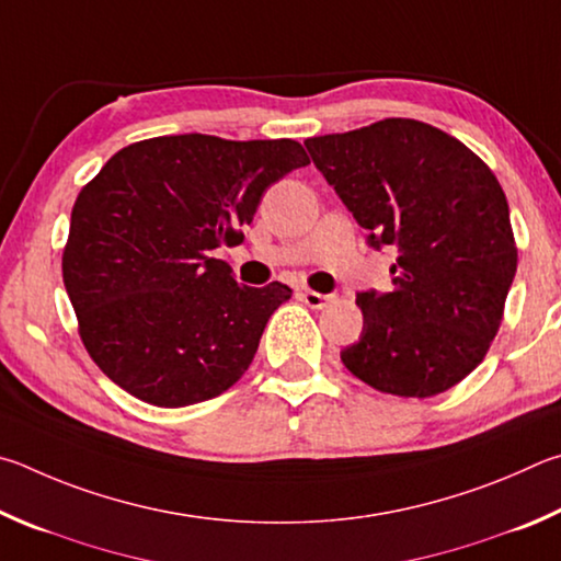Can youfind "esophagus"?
<instances>
[{
  "label": "esophagus",
  "instance_id": "34e87169",
  "mask_svg": "<svg viewBox=\"0 0 561 561\" xmlns=\"http://www.w3.org/2000/svg\"><path fill=\"white\" fill-rule=\"evenodd\" d=\"M300 298H302V302H306L308 308H312V310H322V308H328L332 300H335V296H330V293H318V290H302L300 293Z\"/></svg>",
  "mask_w": 561,
  "mask_h": 561
}]
</instances>
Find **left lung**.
Listing matches in <instances>:
<instances>
[{"mask_svg":"<svg viewBox=\"0 0 561 561\" xmlns=\"http://www.w3.org/2000/svg\"><path fill=\"white\" fill-rule=\"evenodd\" d=\"M306 147L371 249L397 253L394 290L357 293L365 328L342 365L394 397L456 387L488 355L517 271L503 186L463 142L409 117Z\"/></svg>","mask_w":561,"mask_h":561,"instance_id":"1","label":"left lung"}]
</instances>
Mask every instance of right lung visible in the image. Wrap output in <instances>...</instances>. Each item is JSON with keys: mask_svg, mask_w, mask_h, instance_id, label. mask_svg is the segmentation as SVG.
I'll use <instances>...</instances> for the list:
<instances>
[{"mask_svg": "<svg viewBox=\"0 0 561 561\" xmlns=\"http://www.w3.org/2000/svg\"><path fill=\"white\" fill-rule=\"evenodd\" d=\"M310 164L296 140L164 135L115 152L71 211L64 286L88 355L140 401L224 394L293 290L249 288L214 259L241 243L263 192Z\"/></svg>", "mask_w": 561, "mask_h": 561, "instance_id": "add662e5", "label": "right lung"}]
</instances>
